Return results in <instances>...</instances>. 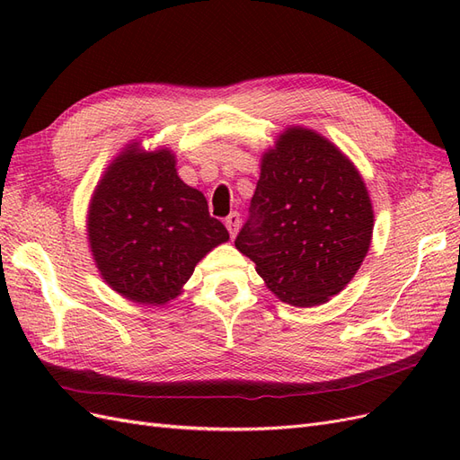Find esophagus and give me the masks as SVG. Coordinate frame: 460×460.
Returning a JSON list of instances; mask_svg holds the SVG:
<instances>
[{
    "instance_id": "obj_1",
    "label": "esophagus",
    "mask_w": 460,
    "mask_h": 460,
    "mask_svg": "<svg viewBox=\"0 0 460 460\" xmlns=\"http://www.w3.org/2000/svg\"><path fill=\"white\" fill-rule=\"evenodd\" d=\"M240 222H242V218H240V213H230L228 217H226V220H225V225H226V228H228V232H230V235L232 238H235V234H238V230H240Z\"/></svg>"
}]
</instances>
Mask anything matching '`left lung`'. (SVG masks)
<instances>
[{
  "label": "left lung",
  "instance_id": "obj_1",
  "mask_svg": "<svg viewBox=\"0 0 460 460\" xmlns=\"http://www.w3.org/2000/svg\"><path fill=\"white\" fill-rule=\"evenodd\" d=\"M372 228L355 164L324 136L294 127L262 155L249 218L234 243L278 299L316 307L351 282Z\"/></svg>",
  "mask_w": 460,
  "mask_h": 460
}]
</instances>
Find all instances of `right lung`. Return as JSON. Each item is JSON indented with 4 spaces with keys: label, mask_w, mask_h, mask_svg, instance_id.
I'll return each mask as SVG.
<instances>
[{
    "label": "right lung",
    "mask_w": 460,
    "mask_h": 460,
    "mask_svg": "<svg viewBox=\"0 0 460 460\" xmlns=\"http://www.w3.org/2000/svg\"><path fill=\"white\" fill-rule=\"evenodd\" d=\"M88 240L102 278L140 305H164L228 230L176 172L171 149L130 144L107 166L90 201Z\"/></svg>",
    "instance_id": "1"
}]
</instances>
